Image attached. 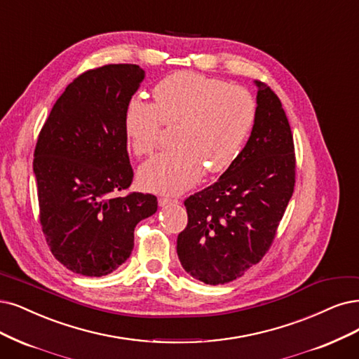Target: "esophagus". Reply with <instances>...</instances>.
Returning a JSON list of instances; mask_svg holds the SVG:
<instances>
[{
    "instance_id": "1",
    "label": "esophagus",
    "mask_w": 359,
    "mask_h": 359,
    "mask_svg": "<svg viewBox=\"0 0 359 359\" xmlns=\"http://www.w3.org/2000/svg\"><path fill=\"white\" fill-rule=\"evenodd\" d=\"M180 201L177 200V198H168V196H161L158 200V204L159 207H167V205H171V204H179Z\"/></svg>"
}]
</instances>
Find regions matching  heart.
I'll return each mask as SVG.
<instances>
[{
    "instance_id": "1",
    "label": "heart",
    "mask_w": 359,
    "mask_h": 359,
    "mask_svg": "<svg viewBox=\"0 0 359 359\" xmlns=\"http://www.w3.org/2000/svg\"><path fill=\"white\" fill-rule=\"evenodd\" d=\"M154 102L131 100L124 115L128 144L136 156H149L165 127H175L176 148L159 154L139 171L144 189L180 194L210 175L228 170L240 156L256 123L250 93L217 78L182 71L159 81Z\"/></svg>"
}]
</instances>
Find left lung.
Here are the masks:
<instances>
[{"instance_id":"left-lung-1","label":"left lung","mask_w":359,"mask_h":359,"mask_svg":"<svg viewBox=\"0 0 359 359\" xmlns=\"http://www.w3.org/2000/svg\"><path fill=\"white\" fill-rule=\"evenodd\" d=\"M257 115L236 161L211 187L184 200L177 236L183 269L210 285L228 284L271 248L296 183L293 133L280 97L256 81Z\"/></svg>"}]
</instances>
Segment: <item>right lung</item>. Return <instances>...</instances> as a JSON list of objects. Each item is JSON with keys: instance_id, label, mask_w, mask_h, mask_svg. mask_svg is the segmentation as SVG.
<instances>
[{"instance_id": "right-lung-1", "label": "right lung", "mask_w": 359, "mask_h": 359, "mask_svg": "<svg viewBox=\"0 0 359 359\" xmlns=\"http://www.w3.org/2000/svg\"><path fill=\"white\" fill-rule=\"evenodd\" d=\"M143 78L131 63L83 72L38 135L39 223L53 256L74 273L103 276L121 266L135 247L136 224L158 208L152 194L118 195L135 176L124 115Z\"/></svg>"}]
</instances>
